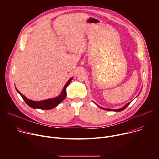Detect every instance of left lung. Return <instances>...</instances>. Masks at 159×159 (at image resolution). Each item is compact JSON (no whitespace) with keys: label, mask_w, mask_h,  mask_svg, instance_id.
<instances>
[{"label":"left lung","mask_w":159,"mask_h":159,"mask_svg":"<svg viewBox=\"0 0 159 159\" xmlns=\"http://www.w3.org/2000/svg\"><path fill=\"white\" fill-rule=\"evenodd\" d=\"M131 102H128V104H126L125 106H124L123 107H121V108H120V109H108V108H104V107H100L99 106H98V104H96L98 107H99L100 108H101V109H104V110H106V111H116V112H120V111H123V110H124L125 109H126V107L130 104Z\"/></svg>","instance_id":"left-lung-1"}]
</instances>
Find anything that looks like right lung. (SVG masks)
I'll return each instance as SVG.
<instances>
[{
  "label": "right lung",
  "mask_w": 159,
  "mask_h": 159,
  "mask_svg": "<svg viewBox=\"0 0 159 159\" xmlns=\"http://www.w3.org/2000/svg\"><path fill=\"white\" fill-rule=\"evenodd\" d=\"M72 80V77H71L69 80L67 81V82L66 83V84L65 85V86H64V87L62 90V92L61 93V94L58 97H56L55 98L46 99V100H43V101H31V100L28 99L27 98H26L24 95H22L19 91V90L16 89H16L17 91V93L21 96L22 99L25 100L26 103L30 107H31L32 108H34V109H44V110H49V109H52L55 107L56 106H57L63 100H64L65 99L66 95V89L67 86L69 85V84L70 83Z\"/></svg>",
  "instance_id": "obj_1"
}]
</instances>
